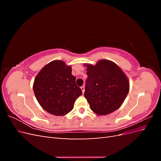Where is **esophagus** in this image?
Masks as SVG:
<instances>
[{"label": "esophagus", "mask_w": 161, "mask_h": 161, "mask_svg": "<svg viewBox=\"0 0 161 161\" xmlns=\"http://www.w3.org/2000/svg\"><path fill=\"white\" fill-rule=\"evenodd\" d=\"M80 89H81V90L82 91V93H84V92H85V86H82L80 87Z\"/></svg>", "instance_id": "obj_1"}]
</instances>
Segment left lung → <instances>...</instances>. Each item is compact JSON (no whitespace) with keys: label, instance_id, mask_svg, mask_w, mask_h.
Masks as SVG:
<instances>
[{"label":"left lung","instance_id":"8db88e82","mask_svg":"<svg viewBox=\"0 0 161 161\" xmlns=\"http://www.w3.org/2000/svg\"><path fill=\"white\" fill-rule=\"evenodd\" d=\"M86 75L85 97L91 109L105 115L119 109L130 90V82L120 67L108 60H100L95 65L85 64Z\"/></svg>","mask_w":161,"mask_h":161}]
</instances>
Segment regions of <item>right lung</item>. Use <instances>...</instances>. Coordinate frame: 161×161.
Segmentation results:
<instances>
[{"label": "right lung", "instance_id": "add662e5", "mask_svg": "<svg viewBox=\"0 0 161 161\" xmlns=\"http://www.w3.org/2000/svg\"><path fill=\"white\" fill-rule=\"evenodd\" d=\"M75 81L71 66L64 61L56 60L39 72L33 89L43 109L50 114L62 116L72 110L76 99L82 94Z\"/></svg>", "mask_w": 161, "mask_h": 161}]
</instances>
